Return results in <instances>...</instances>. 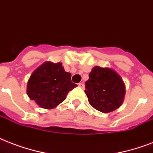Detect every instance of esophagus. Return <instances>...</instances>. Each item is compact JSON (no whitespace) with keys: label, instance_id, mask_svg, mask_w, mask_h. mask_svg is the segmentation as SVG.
I'll return each mask as SVG.
<instances>
[{"label":"esophagus","instance_id":"esophagus-1","mask_svg":"<svg viewBox=\"0 0 153 153\" xmlns=\"http://www.w3.org/2000/svg\"><path fill=\"white\" fill-rule=\"evenodd\" d=\"M78 86L80 88H85V85H84L83 83H80V84L78 85Z\"/></svg>","mask_w":153,"mask_h":153}]
</instances>
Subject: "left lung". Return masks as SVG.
Masks as SVG:
<instances>
[{"instance_id":"left-lung-1","label":"left lung","mask_w":153,"mask_h":153,"mask_svg":"<svg viewBox=\"0 0 153 153\" xmlns=\"http://www.w3.org/2000/svg\"><path fill=\"white\" fill-rule=\"evenodd\" d=\"M85 82V93L88 102L101 112H112L122 105L125 86L122 78L114 70L95 66Z\"/></svg>"}]
</instances>
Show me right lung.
<instances>
[{
	"label": "right lung",
	"mask_w": 153,
	"mask_h": 153,
	"mask_svg": "<svg viewBox=\"0 0 153 153\" xmlns=\"http://www.w3.org/2000/svg\"><path fill=\"white\" fill-rule=\"evenodd\" d=\"M76 86L71 80V73L65 71L62 64L47 61L32 73L27 85V94L41 108L52 109L63 102L68 92Z\"/></svg>",
	"instance_id": "obj_1"
}]
</instances>
